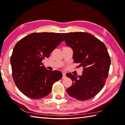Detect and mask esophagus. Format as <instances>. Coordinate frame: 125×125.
<instances>
[{"label": "esophagus", "mask_w": 125, "mask_h": 125, "mask_svg": "<svg viewBox=\"0 0 125 125\" xmlns=\"http://www.w3.org/2000/svg\"><path fill=\"white\" fill-rule=\"evenodd\" d=\"M63 73V77L62 79H64L66 77V75H65V73Z\"/></svg>", "instance_id": "obj_1"}]
</instances>
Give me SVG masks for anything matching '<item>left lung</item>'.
I'll return each mask as SVG.
<instances>
[{"label": "left lung", "mask_w": 125, "mask_h": 125, "mask_svg": "<svg viewBox=\"0 0 125 125\" xmlns=\"http://www.w3.org/2000/svg\"><path fill=\"white\" fill-rule=\"evenodd\" d=\"M67 46L73 50L74 62L83 68L82 76L66 74L73 81L67 89L75 99L84 101L94 97L104 86L108 77L111 58L103 42L86 32L62 33Z\"/></svg>", "instance_id": "left-lung-1"}]
</instances>
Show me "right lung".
I'll use <instances>...</instances> for the list:
<instances>
[{"mask_svg": "<svg viewBox=\"0 0 125 125\" xmlns=\"http://www.w3.org/2000/svg\"><path fill=\"white\" fill-rule=\"evenodd\" d=\"M64 39L61 33H33L19 41L10 59L12 77L18 89L31 99H40L48 95L52 85L62 78L57 70L49 71L42 61Z\"/></svg>", "mask_w": 125, "mask_h": 125, "instance_id": "add662e5", "label": "right lung"}]
</instances>
